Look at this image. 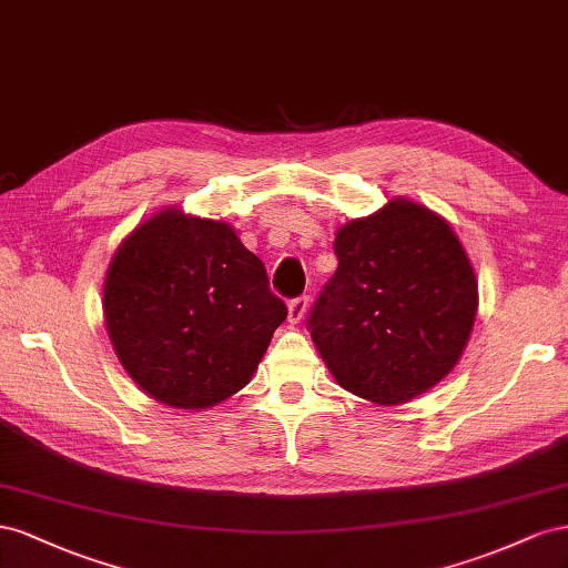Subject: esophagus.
<instances>
[{"label":"esophagus","instance_id":"34e87169","mask_svg":"<svg viewBox=\"0 0 568 568\" xmlns=\"http://www.w3.org/2000/svg\"><path fill=\"white\" fill-rule=\"evenodd\" d=\"M306 310H310V297H297L287 304V321L290 323H300L306 316Z\"/></svg>","mask_w":568,"mask_h":568}]
</instances>
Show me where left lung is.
I'll use <instances>...</instances> for the list:
<instances>
[{"label":"left lung","instance_id":"1","mask_svg":"<svg viewBox=\"0 0 568 568\" xmlns=\"http://www.w3.org/2000/svg\"><path fill=\"white\" fill-rule=\"evenodd\" d=\"M337 271L310 314L312 339L347 393L395 407L428 393L462 359L478 281L452 225L393 197L335 233Z\"/></svg>","mask_w":568,"mask_h":568}]
</instances>
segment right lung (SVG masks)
I'll list each match as a JSON object with an SVG mask.
<instances>
[{
	"mask_svg": "<svg viewBox=\"0 0 568 568\" xmlns=\"http://www.w3.org/2000/svg\"><path fill=\"white\" fill-rule=\"evenodd\" d=\"M104 323L144 395L200 412L240 393L287 316L262 258L223 219L164 206L123 237L104 275Z\"/></svg>",
	"mask_w": 568,
	"mask_h": 568,
	"instance_id": "1",
	"label": "right lung"
}]
</instances>
